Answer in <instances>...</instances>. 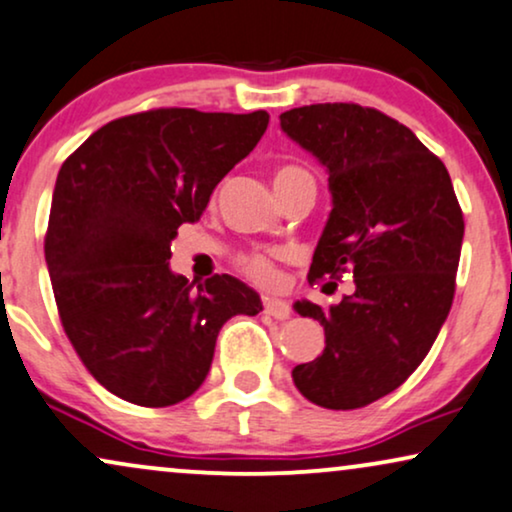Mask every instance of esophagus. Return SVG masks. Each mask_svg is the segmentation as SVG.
<instances>
[{
    "label": "esophagus",
    "mask_w": 512,
    "mask_h": 512,
    "mask_svg": "<svg viewBox=\"0 0 512 512\" xmlns=\"http://www.w3.org/2000/svg\"><path fill=\"white\" fill-rule=\"evenodd\" d=\"M264 313L276 320H288L290 318V306L283 299H264Z\"/></svg>",
    "instance_id": "1"
}]
</instances>
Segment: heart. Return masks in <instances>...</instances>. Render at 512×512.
Masks as SVG:
<instances>
[{"label": "heart", "mask_w": 512, "mask_h": 512, "mask_svg": "<svg viewBox=\"0 0 512 512\" xmlns=\"http://www.w3.org/2000/svg\"><path fill=\"white\" fill-rule=\"evenodd\" d=\"M309 175L306 170L297 166H283L276 170L274 185H285V182L297 180V177ZM283 250H252L238 257V269L250 278L252 283L262 285V288H271L278 283V260H283Z\"/></svg>", "instance_id": "heart-1"}]
</instances>
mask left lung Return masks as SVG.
Here are the masks:
<instances>
[{
	"mask_svg": "<svg viewBox=\"0 0 512 512\" xmlns=\"http://www.w3.org/2000/svg\"><path fill=\"white\" fill-rule=\"evenodd\" d=\"M281 128L330 173L309 283L349 274L356 285L330 309L295 304L325 327V349L292 379L325 410H358L403 386L431 351L452 309L463 213L445 163L379 109L304 105L283 112Z\"/></svg>",
	"mask_w": 512,
	"mask_h": 512,
	"instance_id": "8db88e82",
	"label": "left lung"
}]
</instances>
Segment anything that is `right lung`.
Here are the masks:
<instances>
[{
    "label": "right lung",
    "instance_id": "1",
    "mask_svg": "<svg viewBox=\"0 0 512 512\" xmlns=\"http://www.w3.org/2000/svg\"><path fill=\"white\" fill-rule=\"evenodd\" d=\"M250 114L159 107L98 128L67 156L44 255L60 323L109 393L140 407L180 403L203 384L222 325L262 311L227 274L194 288L168 267L182 222L267 131Z\"/></svg>",
    "mask_w": 512,
    "mask_h": 512
}]
</instances>
